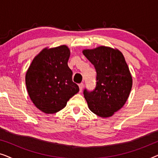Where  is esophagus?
Wrapping results in <instances>:
<instances>
[{"label": "esophagus", "mask_w": 158, "mask_h": 158, "mask_svg": "<svg viewBox=\"0 0 158 158\" xmlns=\"http://www.w3.org/2000/svg\"><path fill=\"white\" fill-rule=\"evenodd\" d=\"M78 86H79V88H80V92H82V90H83V83H80Z\"/></svg>", "instance_id": "1"}]
</instances>
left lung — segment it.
<instances>
[{"instance_id":"8db88e82","label":"left lung","mask_w":158,"mask_h":158,"mask_svg":"<svg viewBox=\"0 0 158 158\" xmlns=\"http://www.w3.org/2000/svg\"><path fill=\"white\" fill-rule=\"evenodd\" d=\"M83 54L96 70V86L85 89L88 108L100 117L107 118L124 106L132 87V77L124 55L117 49L100 46L83 49Z\"/></svg>"}]
</instances>
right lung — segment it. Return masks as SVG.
Instances as JSON below:
<instances>
[{
    "label": "right lung",
    "instance_id": "obj_1",
    "mask_svg": "<svg viewBox=\"0 0 158 158\" xmlns=\"http://www.w3.org/2000/svg\"><path fill=\"white\" fill-rule=\"evenodd\" d=\"M70 55L66 45L43 49L26 73L27 89L35 106L45 114H55L66 106L79 91L68 65Z\"/></svg>",
    "mask_w": 158,
    "mask_h": 158
}]
</instances>
